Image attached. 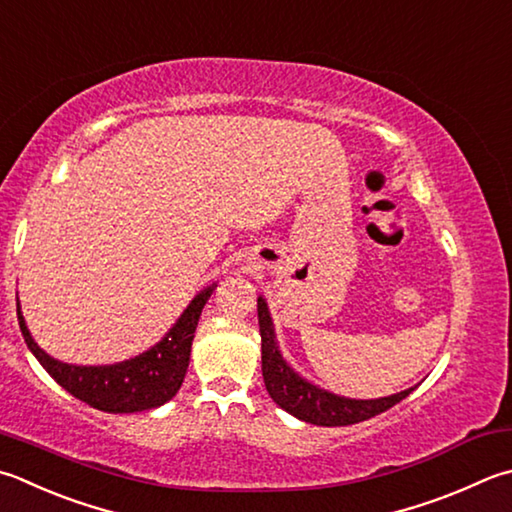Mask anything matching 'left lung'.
Returning a JSON list of instances; mask_svg holds the SVG:
<instances>
[{"instance_id":"1","label":"left lung","mask_w":512,"mask_h":512,"mask_svg":"<svg viewBox=\"0 0 512 512\" xmlns=\"http://www.w3.org/2000/svg\"><path fill=\"white\" fill-rule=\"evenodd\" d=\"M258 327L260 341H263V379L269 397L301 421L327 428L352 426V423L372 419L376 414L390 410L412 392L403 390L399 394H392V397L370 401L336 397V394L316 388V385L301 379L294 370H289V365L283 361L276 347L272 318H269L267 303L263 298H258Z\"/></svg>"}]
</instances>
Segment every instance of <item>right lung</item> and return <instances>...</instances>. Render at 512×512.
<instances>
[{"instance_id": "obj_1", "label": "right lung", "mask_w": 512, "mask_h": 512, "mask_svg": "<svg viewBox=\"0 0 512 512\" xmlns=\"http://www.w3.org/2000/svg\"><path fill=\"white\" fill-rule=\"evenodd\" d=\"M211 292H214V287L200 292L189 303L185 314L178 318V323L171 327V332L149 352L131 361L100 365V368H84V365H69L51 359L28 334L19 305L17 321L35 359L75 399L89 403L91 408H98L102 412H142L158 408L171 397H176L187 374L191 341H194L198 318Z\"/></svg>"}]
</instances>
